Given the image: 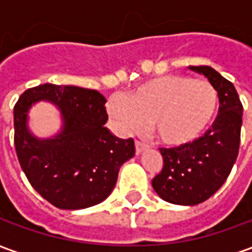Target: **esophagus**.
<instances>
[{"label":"esophagus","mask_w":252,"mask_h":252,"mask_svg":"<svg viewBox=\"0 0 252 252\" xmlns=\"http://www.w3.org/2000/svg\"><path fill=\"white\" fill-rule=\"evenodd\" d=\"M135 148H136V155H139V154H142L146 148H147V146L144 144V143L142 142H135Z\"/></svg>","instance_id":"esophagus-1"}]
</instances>
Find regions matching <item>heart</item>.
<instances>
[{
    "label": "heart",
    "mask_w": 252,
    "mask_h": 252,
    "mask_svg": "<svg viewBox=\"0 0 252 252\" xmlns=\"http://www.w3.org/2000/svg\"><path fill=\"white\" fill-rule=\"evenodd\" d=\"M106 109L126 129L142 131L151 124L160 144L182 148L211 128L219 112V94L205 79L164 75L137 85L126 98H112Z\"/></svg>",
    "instance_id": "1"
}]
</instances>
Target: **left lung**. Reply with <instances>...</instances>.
<instances>
[{
  "instance_id": "left-lung-1",
  "label": "left lung",
  "mask_w": 252,
  "mask_h": 252,
  "mask_svg": "<svg viewBox=\"0 0 252 252\" xmlns=\"http://www.w3.org/2000/svg\"><path fill=\"white\" fill-rule=\"evenodd\" d=\"M215 86L219 116L200 140L182 148H160L163 169L153 180L162 200L175 205H197L220 189L236 162L243 106L232 83L209 66H189Z\"/></svg>"
}]
</instances>
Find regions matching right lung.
I'll list each match as a JSON object with an SVG mask.
<instances>
[{"label":"right lung","instance_id":"1","mask_svg":"<svg viewBox=\"0 0 252 252\" xmlns=\"http://www.w3.org/2000/svg\"><path fill=\"white\" fill-rule=\"evenodd\" d=\"M57 106L61 128L48 138L30 131L29 112L37 102ZM105 98L97 90L44 83L28 89L14 106V146L32 188L59 209H85L106 200L120 167L135 155L133 139L105 126Z\"/></svg>","mask_w":252,"mask_h":252}]
</instances>
